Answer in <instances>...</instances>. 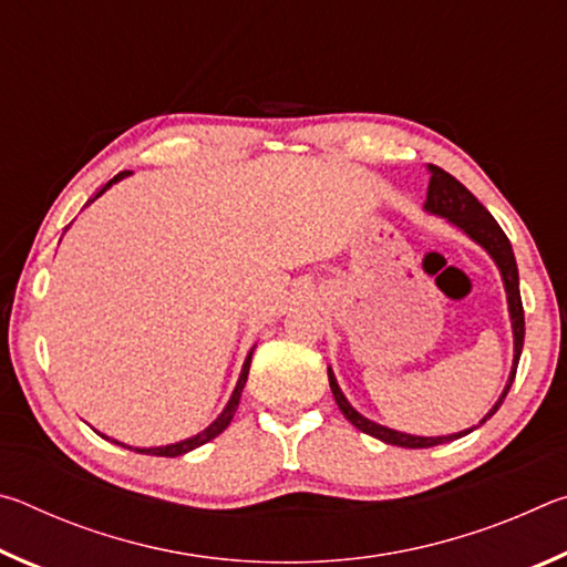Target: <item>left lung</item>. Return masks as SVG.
<instances>
[{"instance_id":"1","label":"left lung","mask_w":567,"mask_h":567,"mask_svg":"<svg viewBox=\"0 0 567 567\" xmlns=\"http://www.w3.org/2000/svg\"><path fill=\"white\" fill-rule=\"evenodd\" d=\"M430 172H433V177H430L425 209H430V213H433V215L447 217L450 223L457 225L460 229H463V233H467L470 237H473L477 245H483L487 252H491V257L497 262V267H501V275H503V282H505V292H507V305H511V320H513V332H515L513 372H511V382H507V388H505V392L501 395V400H497L495 408L483 417V422H485L487 417L495 415L497 408L503 405L505 395H507V392H511V385H513L515 372H517V362H520L523 342H525V312H523V300H520V280H517V265H515V255H513L511 239L505 237L501 225L495 223V217L487 213L483 205L477 203V197L473 195V192H470L463 185V182H457L445 169L430 165ZM328 378H330V390H332V395H334V402H338V408L342 410V415L348 417L354 427L362 430V433L378 437V440H382V443H388V445L433 447V445H443V443H450V440H457V437H463V435L470 433V430H465V433L447 435V437H417V435H405V433H398V430L382 427V425H378V422L362 417L360 412L354 410L348 400H344L342 390L338 388V380H334V375H332V370H328Z\"/></svg>"}]
</instances>
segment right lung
Wrapping results in <instances>:
<instances>
[{
	"mask_svg": "<svg viewBox=\"0 0 567 567\" xmlns=\"http://www.w3.org/2000/svg\"><path fill=\"white\" fill-rule=\"evenodd\" d=\"M127 175H130V172H120V175H114V177L107 182V185H104L94 197H100L104 189H110V187L114 185V182L122 179V177H127ZM94 197H92V199H94ZM92 199H90V203H92ZM249 362H252V352L247 354V360H245V364H243V375H239L237 388H235V392H233V398H229L227 408L223 410V415H219L207 430H203V433L195 435V437H189V440H182V443H175V445H165V447H130V450H137V453H145V455L177 457V455H185V453H189V450H195V447H199V445L209 443V440H213V437H217V435L223 433V430L229 425V422H233V417H235L237 405H239V395H243V388H245L247 375H249ZM102 437H104V435H102ZM107 440H110V437H107ZM112 443H114V440H112ZM117 445H122V443H117ZM124 447H127V445H124Z\"/></svg>",
	"mask_w": 567,
	"mask_h": 567,
	"instance_id": "right-lung-1",
	"label": "right lung"
}]
</instances>
